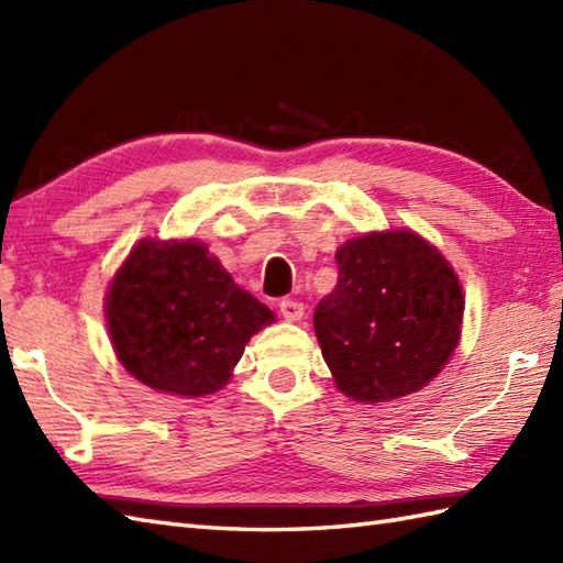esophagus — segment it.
Instances as JSON below:
<instances>
[{
	"label": "esophagus",
	"instance_id": "34e87169",
	"mask_svg": "<svg viewBox=\"0 0 563 563\" xmlns=\"http://www.w3.org/2000/svg\"><path fill=\"white\" fill-rule=\"evenodd\" d=\"M280 314L288 321H300L305 317V305L297 300H283L280 302Z\"/></svg>",
	"mask_w": 563,
	"mask_h": 563
}]
</instances>
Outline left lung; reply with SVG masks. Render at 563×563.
I'll use <instances>...</instances> for the list:
<instances>
[{
	"label": "left lung",
	"instance_id": "8db88e82",
	"mask_svg": "<svg viewBox=\"0 0 563 563\" xmlns=\"http://www.w3.org/2000/svg\"><path fill=\"white\" fill-rule=\"evenodd\" d=\"M339 283L314 333L336 387L379 404L423 389L454 351L464 295L440 251L409 230L369 232L336 251Z\"/></svg>",
	"mask_w": 563,
	"mask_h": 563
}]
</instances>
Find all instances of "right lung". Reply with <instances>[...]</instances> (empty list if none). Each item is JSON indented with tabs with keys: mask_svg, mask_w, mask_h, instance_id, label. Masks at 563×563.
Returning a JSON list of instances; mask_svg holds the SVG:
<instances>
[{
	"mask_svg": "<svg viewBox=\"0 0 563 563\" xmlns=\"http://www.w3.org/2000/svg\"><path fill=\"white\" fill-rule=\"evenodd\" d=\"M273 319L194 239L140 242L106 292L118 361L142 385L174 397L222 389L249 339Z\"/></svg>",
	"mask_w": 563,
	"mask_h": 563,
	"instance_id": "1",
	"label": "right lung"
}]
</instances>
